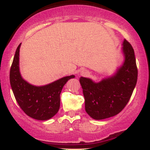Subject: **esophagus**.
I'll return each mask as SVG.
<instances>
[{
	"instance_id": "obj_1",
	"label": "esophagus",
	"mask_w": 150,
	"mask_h": 150,
	"mask_svg": "<svg viewBox=\"0 0 150 150\" xmlns=\"http://www.w3.org/2000/svg\"><path fill=\"white\" fill-rule=\"evenodd\" d=\"M80 75L82 76H87L89 75V72L86 70H83L80 72Z\"/></svg>"
}]
</instances>
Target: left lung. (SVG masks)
I'll list each match as a JSON object with an SVG mask.
<instances>
[{
	"label": "left lung",
	"instance_id": "obj_1",
	"mask_svg": "<svg viewBox=\"0 0 150 150\" xmlns=\"http://www.w3.org/2000/svg\"><path fill=\"white\" fill-rule=\"evenodd\" d=\"M125 61L113 76L95 83L80 78L85 100V111L95 120L110 118L119 113L131 97L137 81V68L134 49L126 39L123 42Z\"/></svg>",
	"mask_w": 150,
	"mask_h": 150
}]
</instances>
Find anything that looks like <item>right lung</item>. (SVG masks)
I'll use <instances>...</instances> for the list:
<instances>
[{"label":"right lung","mask_w":150,"mask_h":150,"mask_svg":"<svg viewBox=\"0 0 150 150\" xmlns=\"http://www.w3.org/2000/svg\"><path fill=\"white\" fill-rule=\"evenodd\" d=\"M21 44L17 48L10 70V82L17 102L27 116L37 120H46L58 113L60 94L63 86L74 75L64 77L52 83L36 87L22 78L19 70V55Z\"/></svg>","instance_id":"add662e5"}]
</instances>
